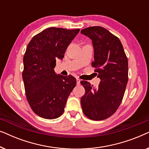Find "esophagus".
I'll return each instance as SVG.
<instances>
[{
  "label": "esophagus",
  "instance_id": "1",
  "mask_svg": "<svg viewBox=\"0 0 149 149\" xmlns=\"http://www.w3.org/2000/svg\"><path fill=\"white\" fill-rule=\"evenodd\" d=\"M80 83H81V79L77 78V85H80Z\"/></svg>",
  "mask_w": 149,
  "mask_h": 149
}]
</instances>
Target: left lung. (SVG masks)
Returning <instances> with one entry per match:
<instances>
[{
    "instance_id": "1",
    "label": "left lung",
    "mask_w": 149,
    "mask_h": 149,
    "mask_svg": "<svg viewBox=\"0 0 149 149\" xmlns=\"http://www.w3.org/2000/svg\"><path fill=\"white\" fill-rule=\"evenodd\" d=\"M81 32L92 41L94 62L91 66L97 68L95 71L101 80L97 88L81 81L85 89L81 107L89 119L100 121L113 115L121 104L128 81L127 58L119 38L104 28L91 26Z\"/></svg>"
}]
</instances>
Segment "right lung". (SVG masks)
<instances>
[{
	"mask_svg": "<svg viewBox=\"0 0 149 149\" xmlns=\"http://www.w3.org/2000/svg\"><path fill=\"white\" fill-rule=\"evenodd\" d=\"M79 29L47 28L32 38L24 56L22 73L28 102L34 113L54 119L64 113L67 99L76 85L74 77L57 74V59L65 52Z\"/></svg>",
	"mask_w": 149,
	"mask_h": 149,
	"instance_id": "right-lung-1",
	"label": "right lung"
}]
</instances>
